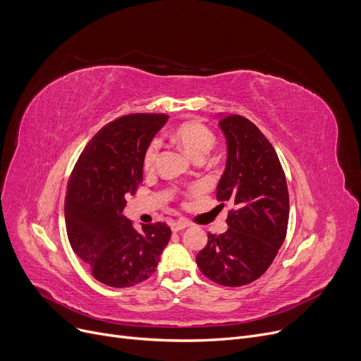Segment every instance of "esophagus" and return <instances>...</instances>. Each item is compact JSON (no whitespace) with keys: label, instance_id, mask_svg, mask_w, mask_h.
<instances>
[{"label":"esophagus","instance_id":"34e87169","mask_svg":"<svg viewBox=\"0 0 361 361\" xmlns=\"http://www.w3.org/2000/svg\"><path fill=\"white\" fill-rule=\"evenodd\" d=\"M190 226V223H188L186 220H178V221H173L171 223V231L173 232H179V231H183L185 228Z\"/></svg>","mask_w":361,"mask_h":361}]
</instances>
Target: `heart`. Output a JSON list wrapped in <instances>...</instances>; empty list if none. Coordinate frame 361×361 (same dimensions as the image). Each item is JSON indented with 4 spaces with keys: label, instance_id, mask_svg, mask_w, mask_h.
<instances>
[{
    "label": "heart",
    "instance_id": "b5f03b06",
    "mask_svg": "<svg viewBox=\"0 0 361 361\" xmlns=\"http://www.w3.org/2000/svg\"><path fill=\"white\" fill-rule=\"evenodd\" d=\"M173 136L178 141V144L185 149L188 156L192 157L194 160L204 159L216 144L214 133L207 126L200 122H185L179 125L175 129ZM159 151H160V141L159 140L151 141L144 152L142 163L145 170H151L154 164H156Z\"/></svg>",
    "mask_w": 361,
    "mask_h": 361
}]
</instances>
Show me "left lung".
Returning <instances> with one entry per match:
<instances>
[{
	"label": "left lung",
	"instance_id": "left-lung-1",
	"mask_svg": "<svg viewBox=\"0 0 361 361\" xmlns=\"http://www.w3.org/2000/svg\"><path fill=\"white\" fill-rule=\"evenodd\" d=\"M217 118L228 157L216 197L231 201L235 210L228 214L225 233H209L197 264L219 285L243 286L262 276L283 244L289 195L278 154L260 129L238 114Z\"/></svg>",
	"mask_w": 361,
	"mask_h": 361
}]
</instances>
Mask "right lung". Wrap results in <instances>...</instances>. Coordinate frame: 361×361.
Instances as JSON below:
<instances>
[{"label": "right lung", "mask_w": 361, "mask_h": 361, "mask_svg": "<svg viewBox=\"0 0 361 361\" xmlns=\"http://www.w3.org/2000/svg\"><path fill=\"white\" fill-rule=\"evenodd\" d=\"M167 118L136 113L113 120L83 148L68 179V243L107 286L128 288L148 279L170 239L166 223H151L138 232L123 216L125 195L135 194L142 182L144 152Z\"/></svg>", "instance_id": "add662e5"}]
</instances>
